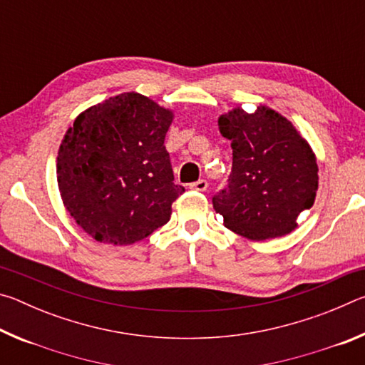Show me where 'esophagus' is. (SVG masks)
<instances>
[{
	"label": "esophagus",
	"instance_id": "esophagus-1",
	"mask_svg": "<svg viewBox=\"0 0 365 365\" xmlns=\"http://www.w3.org/2000/svg\"><path fill=\"white\" fill-rule=\"evenodd\" d=\"M190 188L195 190V191H206L207 190V182L206 180H197L195 183H191Z\"/></svg>",
	"mask_w": 365,
	"mask_h": 365
}]
</instances>
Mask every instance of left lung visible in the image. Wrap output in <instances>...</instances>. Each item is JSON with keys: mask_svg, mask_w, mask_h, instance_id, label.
<instances>
[{"mask_svg": "<svg viewBox=\"0 0 365 365\" xmlns=\"http://www.w3.org/2000/svg\"><path fill=\"white\" fill-rule=\"evenodd\" d=\"M217 125L232 141L233 163L228 187L212 197L215 212L224 215L227 228L252 242L292 233L319 188L311 145L292 120L265 104L255 113L233 108Z\"/></svg>", "mask_w": 365, "mask_h": 365, "instance_id": "obj_1", "label": "left lung"}]
</instances>
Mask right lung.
<instances>
[{
  "label": "right lung",
  "instance_id": "add662e5",
  "mask_svg": "<svg viewBox=\"0 0 365 365\" xmlns=\"http://www.w3.org/2000/svg\"><path fill=\"white\" fill-rule=\"evenodd\" d=\"M174 110L127 91L80 113L61 141V200L82 230L100 243L133 245L168 224L174 183L164 146Z\"/></svg>",
  "mask_w": 365,
  "mask_h": 365
}]
</instances>
